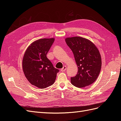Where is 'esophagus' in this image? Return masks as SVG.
Here are the masks:
<instances>
[{"instance_id":"1","label":"esophagus","mask_w":121,"mask_h":121,"mask_svg":"<svg viewBox=\"0 0 121 121\" xmlns=\"http://www.w3.org/2000/svg\"><path fill=\"white\" fill-rule=\"evenodd\" d=\"M66 69H67V66H65V65H64V66L63 67V68L61 69V72H65L66 71Z\"/></svg>"}]
</instances>
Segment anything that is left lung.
Masks as SVG:
<instances>
[{
  "label": "left lung",
  "mask_w": 121,
  "mask_h": 121,
  "mask_svg": "<svg viewBox=\"0 0 121 121\" xmlns=\"http://www.w3.org/2000/svg\"><path fill=\"white\" fill-rule=\"evenodd\" d=\"M68 46L74 54L78 68L77 74L71 78L73 85L82 88L96 81L101 68V58L98 48L89 40L81 37L65 39Z\"/></svg>",
  "instance_id": "1"
}]
</instances>
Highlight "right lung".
<instances>
[{
    "instance_id": "obj_1",
    "label": "right lung",
    "mask_w": 121,
    "mask_h": 121,
    "mask_svg": "<svg viewBox=\"0 0 121 121\" xmlns=\"http://www.w3.org/2000/svg\"><path fill=\"white\" fill-rule=\"evenodd\" d=\"M54 41L53 38L36 40L24 55L22 68L25 76L31 84L39 88L52 85L59 72L46 56Z\"/></svg>"
}]
</instances>
